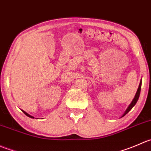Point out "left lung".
Instances as JSON below:
<instances>
[{"label":"left lung","mask_w":151,"mask_h":151,"mask_svg":"<svg viewBox=\"0 0 151 151\" xmlns=\"http://www.w3.org/2000/svg\"><path fill=\"white\" fill-rule=\"evenodd\" d=\"M141 85H142V81L140 82L139 85V88H138V89H137V93H136L135 97H134V99H133L132 102L131 103V104H130V105H129V106H128V108H127L126 111H125V113H124V114H123V116L126 115V114L128 112V111H130V110H131V109H132L133 107L134 106V105H135V104H137V101H138V99H139V95H140V90H141Z\"/></svg>","instance_id":"1"}]
</instances>
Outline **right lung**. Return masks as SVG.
<instances>
[{"label": "right lung", "mask_w": 151, "mask_h": 151, "mask_svg": "<svg viewBox=\"0 0 151 151\" xmlns=\"http://www.w3.org/2000/svg\"><path fill=\"white\" fill-rule=\"evenodd\" d=\"M23 111V113H24V114H25V115H27V116H28V117H31V118H34V117H32V116H31V115H30V114H28V113H26V112H25V111Z\"/></svg>", "instance_id": "1"}]
</instances>
